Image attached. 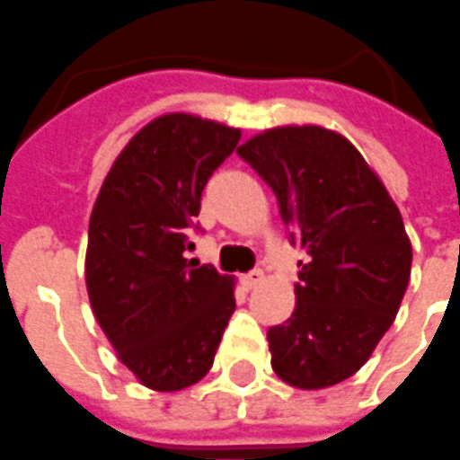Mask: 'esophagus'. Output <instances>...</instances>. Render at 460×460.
Returning <instances> with one entry per match:
<instances>
[{"label":"esophagus","mask_w":460,"mask_h":460,"mask_svg":"<svg viewBox=\"0 0 460 460\" xmlns=\"http://www.w3.org/2000/svg\"><path fill=\"white\" fill-rule=\"evenodd\" d=\"M242 282H244V288L247 289H253L256 285H261V282H263V270H261V268H253L252 273H247L244 278H242Z\"/></svg>","instance_id":"obj_1"}]
</instances>
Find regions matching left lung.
<instances>
[{"label":"left lung","mask_w":460,"mask_h":460,"mask_svg":"<svg viewBox=\"0 0 460 460\" xmlns=\"http://www.w3.org/2000/svg\"><path fill=\"white\" fill-rule=\"evenodd\" d=\"M278 197L289 240L306 252L292 318L268 330L275 376L323 389L368 361L411 278L402 213L358 149L321 126H285L237 149Z\"/></svg>","instance_id":"obj_1"}]
</instances>
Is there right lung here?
I'll return each instance as SVG.
<instances>
[{
	"mask_svg": "<svg viewBox=\"0 0 460 460\" xmlns=\"http://www.w3.org/2000/svg\"><path fill=\"white\" fill-rule=\"evenodd\" d=\"M240 135L190 113L159 116L113 161L92 208L84 256L92 311L120 361L156 392L207 376L234 311L233 278L185 252L201 192Z\"/></svg>",
	"mask_w": 460,
	"mask_h": 460,
	"instance_id": "obj_1",
	"label": "right lung"
}]
</instances>
